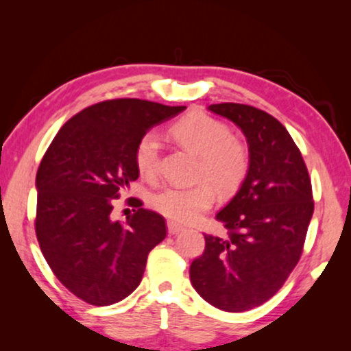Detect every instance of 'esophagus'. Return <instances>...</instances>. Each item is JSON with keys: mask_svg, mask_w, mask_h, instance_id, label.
I'll use <instances>...</instances> for the list:
<instances>
[{"mask_svg": "<svg viewBox=\"0 0 351 351\" xmlns=\"http://www.w3.org/2000/svg\"><path fill=\"white\" fill-rule=\"evenodd\" d=\"M182 230H184L182 225L176 223V222H167V232H169V234H177V233H180Z\"/></svg>", "mask_w": 351, "mask_h": 351, "instance_id": "34e87169", "label": "esophagus"}]
</instances>
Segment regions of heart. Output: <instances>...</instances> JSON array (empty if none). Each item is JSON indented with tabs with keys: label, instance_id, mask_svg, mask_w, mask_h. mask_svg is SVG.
<instances>
[{
	"label": "heart",
	"instance_id": "heart-1",
	"mask_svg": "<svg viewBox=\"0 0 351 351\" xmlns=\"http://www.w3.org/2000/svg\"><path fill=\"white\" fill-rule=\"evenodd\" d=\"M169 136L184 150L198 156L196 177L208 182H199L190 189L166 186L153 195L152 204L169 220L190 223L214 203L213 184L222 195L239 189L251 167V153L241 138L232 136L227 124L204 113H191L176 121L169 129ZM134 156L143 177L152 179L158 174L160 141L155 134L148 132L141 137Z\"/></svg>",
	"mask_w": 351,
	"mask_h": 351
}]
</instances>
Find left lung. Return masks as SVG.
<instances>
[{
  "label": "left lung",
  "instance_id": "obj_1",
  "mask_svg": "<svg viewBox=\"0 0 351 351\" xmlns=\"http://www.w3.org/2000/svg\"><path fill=\"white\" fill-rule=\"evenodd\" d=\"M208 108L241 129L251 167L215 215L228 237L204 234V252L191 262L190 280L215 308L238 313L265 304L294 270L313 215V193L302 153L276 118L243 104Z\"/></svg>",
  "mask_w": 351,
  "mask_h": 351
}]
</instances>
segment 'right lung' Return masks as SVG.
Returning <instances> with one entry per match:
<instances>
[{
	"label": "right lung",
	"mask_w": 351,
	"mask_h": 351,
	"mask_svg": "<svg viewBox=\"0 0 351 351\" xmlns=\"http://www.w3.org/2000/svg\"><path fill=\"white\" fill-rule=\"evenodd\" d=\"M186 107L138 99L105 100L70 118L36 172L35 232L47 265L71 294L117 304L141 285L148 252L166 238L165 217L136 199L126 222L113 199L137 180L136 147L153 126Z\"/></svg>",
	"instance_id": "add662e5"
}]
</instances>
